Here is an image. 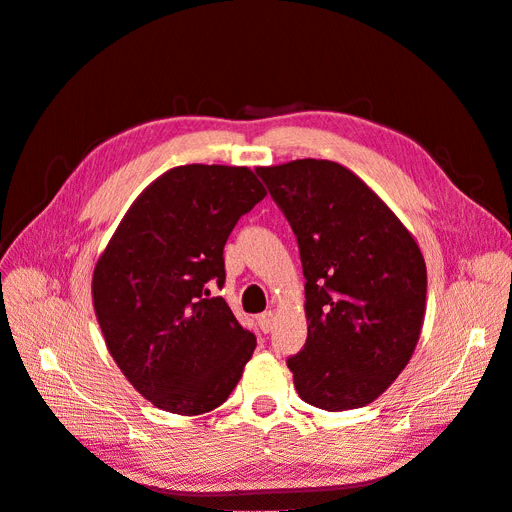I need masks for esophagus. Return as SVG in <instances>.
Segmentation results:
<instances>
[{
  "mask_svg": "<svg viewBox=\"0 0 512 512\" xmlns=\"http://www.w3.org/2000/svg\"><path fill=\"white\" fill-rule=\"evenodd\" d=\"M256 320H258L260 331L262 333H269L273 329V324H275V312H271V309H269V312H262Z\"/></svg>",
  "mask_w": 512,
  "mask_h": 512,
  "instance_id": "1",
  "label": "esophagus"
}]
</instances>
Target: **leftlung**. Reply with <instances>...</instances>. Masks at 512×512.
<instances>
[{
	"label": "left lung",
	"mask_w": 512,
	"mask_h": 512,
	"mask_svg": "<svg viewBox=\"0 0 512 512\" xmlns=\"http://www.w3.org/2000/svg\"><path fill=\"white\" fill-rule=\"evenodd\" d=\"M297 237L307 342L288 359L294 389L329 412L363 408L404 371L421 335V250L352 170L329 160L260 166Z\"/></svg>",
	"instance_id": "8db88e82"
}]
</instances>
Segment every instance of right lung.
Wrapping results in <instances>:
<instances>
[{
	"label": "right lung",
	"instance_id": "obj_1",
	"mask_svg": "<svg viewBox=\"0 0 512 512\" xmlns=\"http://www.w3.org/2000/svg\"><path fill=\"white\" fill-rule=\"evenodd\" d=\"M267 196L250 168H170L138 196L91 280L108 352L134 389L166 412L196 416L235 389L256 337L211 286H224V245Z\"/></svg>",
	"mask_w": 512,
	"mask_h": 512
}]
</instances>
